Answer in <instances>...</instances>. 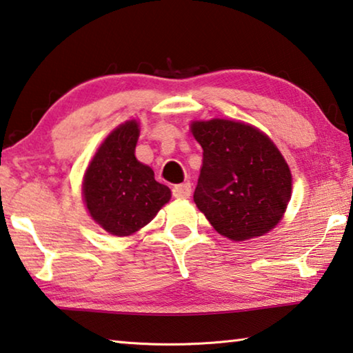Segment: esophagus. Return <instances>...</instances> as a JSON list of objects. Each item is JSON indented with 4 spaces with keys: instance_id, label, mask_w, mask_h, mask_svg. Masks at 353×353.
Returning a JSON list of instances; mask_svg holds the SVG:
<instances>
[{
    "instance_id": "obj_1",
    "label": "esophagus",
    "mask_w": 353,
    "mask_h": 353,
    "mask_svg": "<svg viewBox=\"0 0 353 353\" xmlns=\"http://www.w3.org/2000/svg\"><path fill=\"white\" fill-rule=\"evenodd\" d=\"M192 194V185L188 182L179 183V185L172 187V196L177 199H185Z\"/></svg>"
}]
</instances>
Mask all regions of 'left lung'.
<instances>
[{
	"mask_svg": "<svg viewBox=\"0 0 353 353\" xmlns=\"http://www.w3.org/2000/svg\"><path fill=\"white\" fill-rule=\"evenodd\" d=\"M203 168L193 199L210 225L231 240L262 236L278 225L292 176L272 139L243 122H193Z\"/></svg>",
	"mask_w": 353,
	"mask_h": 353,
	"instance_id": "left-lung-1",
	"label": "left lung"
}]
</instances>
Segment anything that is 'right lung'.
<instances>
[{
	"mask_svg": "<svg viewBox=\"0 0 353 353\" xmlns=\"http://www.w3.org/2000/svg\"><path fill=\"white\" fill-rule=\"evenodd\" d=\"M138 137L137 121H128L111 132L83 182L89 214L114 236H130L146 226L171 198L170 188L157 182L154 171L137 160Z\"/></svg>",
	"mask_w": 353,
	"mask_h": 353,
	"instance_id": "add662e5",
	"label": "right lung"
}]
</instances>
